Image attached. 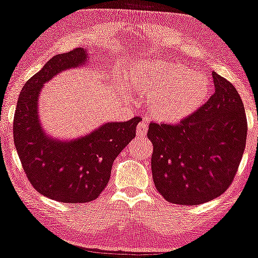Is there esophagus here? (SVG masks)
I'll return each mask as SVG.
<instances>
[{
    "label": "esophagus",
    "mask_w": 258,
    "mask_h": 258,
    "mask_svg": "<svg viewBox=\"0 0 258 258\" xmlns=\"http://www.w3.org/2000/svg\"><path fill=\"white\" fill-rule=\"evenodd\" d=\"M147 132H148V123L144 122V121L139 122L137 125V130H136V136H137L138 138H143L145 135H147Z\"/></svg>",
    "instance_id": "esophagus-1"
}]
</instances>
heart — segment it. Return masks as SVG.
<instances>
[{"instance_id":"b5f03b06","label":"heart","mask_w":258,"mask_h":258,"mask_svg":"<svg viewBox=\"0 0 258 258\" xmlns=\"http://www.w3.org/2000/svg\"><path fill=\"white\" fill-rule=\"evenodd\" d=\"M126 88L148 96V110L155 120L175 123L195 114L210 95V80L184 63L149 60L126 73Z\"/></svg>"}]
</instances>
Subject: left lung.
<instances>
[{
    "instance_id": "obj_1",
    "label": "left lung",
    "mask_w": 258,
    "mask_h": 258,
    "mask_svg": "<svg viewBox=\"0 0 258 258\" xmlns=\"http://www.w3.org/2000/svg\"><path fill=\"white\" fill-rule=\"evenodd\" d=\"M215 94L175 125L150 123L151 170L166 201L198 206L219 197L237 173L246 143L244 104L228 80L213 72Z\"/></svg>"
}]
</instances>
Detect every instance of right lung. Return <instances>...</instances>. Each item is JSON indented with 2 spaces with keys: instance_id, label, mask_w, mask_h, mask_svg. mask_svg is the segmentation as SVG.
<instances>
[{
  "instance_id": "obj_1",
  "label": "right lung",
  "mask_w": 258,
  "mask_h": 258,
  "mask_svg": "<svg viewBox=\"0 0 258 258\" xmlns=\"http://www.w3.org/2000/svg\"><path fill=\"white\" fill-rule=\"evenodd\" d=\"M88 51L77 48L55 55L21 90L14 114V144L25 173L43 196L62 203H88L104 190L111 166L136 137L141 117L105 122L74 139L49 136L40 125L38 99L43 85L63 71L88 64Z\"/></svg>"
}]
</instances>
